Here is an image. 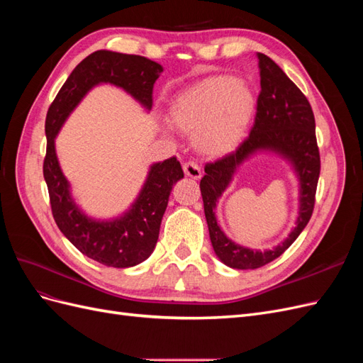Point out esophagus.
Segmentation results:
<instances>
[{"instance_id":"obj_1","label":"esophagus","mask_w":363,"mask_h":363,"mask_svg":"<svg viewBox=\"0 0 363 363\" xmlns=\"http://www.w3.org/2000/svg\"><path fill=\"white\" fill-rule=\"evenodd\" d=\"M183 171L184 174L188 175V177L194 179V180H200L201 179V168L199 167V163L191 160V162H186L183 164Z\"/></svg>"}]
</instances>
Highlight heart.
<instances>
[{
	"mask_svg": "<svg viewBox=\"0 0 363 363\" xmlns=\"http://www.w3.org/2000/svg\"><path fill=\"white\" fill-rule=\"evenodd\" d=\"M256 111V92L247 80L213 75L172 98L169 123L194 135V144L206 156L232 152L247 135Z\"/></svg>",
	"mask_w": 363,
	"mask_h": 363,
	"instance_id": "obj_1",
	"label": "heart"
}]
</instances>
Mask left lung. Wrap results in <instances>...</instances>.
<instances>
[{
  "label": "left lung",
  "instance_id": "1",
  "mask_svg": "<svg viewBox=\"0 0 363 363\" xmlns=\"http://www.w3.org/2000/svg\"><path fill=\"white\" fill-rule=\"evenodd\" d=\"M260 68V94L257 113L250 136L215 163L206 164L200 182L204 215L215 255L233 269H256L280 257L309 223L320 179V151L315 136V118L304 94L291 82L279 65L257 52ZM257 152H272L286 160L299 180V216L289 238L271 250H251L231 240L217 225L214 208L231 182L240 164Z\"/></svg>",
  "mask_w": 363,
  "mask_h": 363
}]
</instances>
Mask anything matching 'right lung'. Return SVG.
Here are the masks:
<instances>
[{
    "label": "right lung",
    "instance_id": "right-lung-1",
    "mask_svg": "<svg viewBox=\"0 0 363 363\" xmlns=\"http://www.w3.org/2000/svg\"><path fill=\"white\" fill-rule=\"evenodd\" d=\"M162 71V65L147 57L108 50L95 51L77 65L48 108L43 179L48 186L54 221L77 250L106 267L130 268L151 256L172 186L183 179L182 164L175 157L152 163L128 211L112 219H96L87 216L74 200L71 184L56 155V136L74 108L98 84L119 87L150 112L152 86Z\"/></svg>",
    "mask_w": 363,
    "mask_h": 363
}]
</instances>
